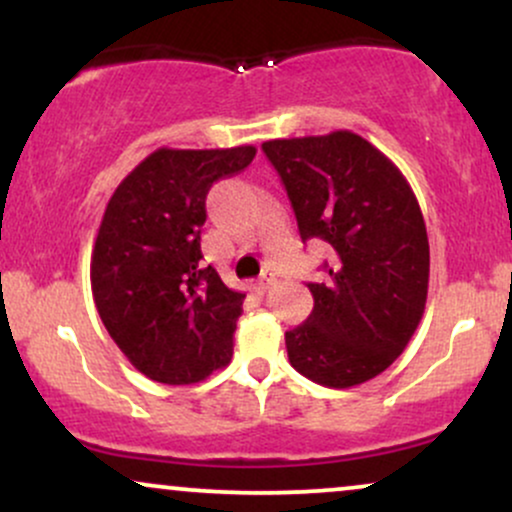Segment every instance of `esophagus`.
Wrapping results in <instances>:
<instances>
[{
	"mask_svg": "<svg viewBox=\"0 0 512 512\" xmlns=\"http://www.w3.org/2000/svg\"><path fill=\"white\" fill-rule=\"evenodd\" d=\"M274 281H276V276L272 274V272H264L260 279L255 281V289L260 291V293H264V291H269L274 286Z\"/></svg>",
	"mask_w": 512,
	"mask_h": 512,
	"instance_id": "1",
	"label": "esophagus"
}]
</instances>
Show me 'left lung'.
I'll return each instance as SVG.
<instances>
[{
    "mask_svg": "<svg viewBox=\"0 0 512 512\" xmlns=\"http://www.w3.org/2000/svg\"><path fill=\"white\" fill-rule=\"evenodd\" d=\"M296 211L303 240L332 248L313 313L286 332L298 373L325 387H356L395 363L428 296L426 223L395 163L349 129L262 144Z\"/></svg>",
    "mask_w": 512,
    "mask_h": 512,
    "instance_id": "left-lung-1",
    "label": "left lung"
}]
</instances>
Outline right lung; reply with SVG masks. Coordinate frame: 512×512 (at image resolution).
Wrapping results in <instances>:
<instances>
[{
    "label": "right lung",
    "mask_w": 512,
    "mask_h": 512,
    "mask_svg": "<svg viewBox=\"0 0 512 512\" xmlns=\"http://www.w3.org/2000/svg\"><path fill=\"white\" fill-rule=\"evenodd\" d=\"M255 146L149 154L115 187L91 255L105 330L146 378L192 385L226 368L245 293L202 264L207 192L248 168Z\"/></svg>",
    "instance_id": "right-lung-1"
}]
</instances>
